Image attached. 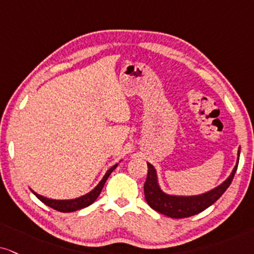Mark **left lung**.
<instances>
[{
	"label": "left lung",
	"mask_w": 254,
	"mask_h": 254,
	"mask_svg": "<svg viewBox=\"0 0 254 254\" xmlns=\"http://www.w3.org/2000/svg\"><path fill=\"white\" fill-rule=\"evenodd\" d=\"M239 155L240 147L238 149L237 164L226 180L223 181L219 186L214 187L211 190H207V192L201 194H196V195H177V194H168L164 192L160 184H159L158 173H156L154 166L147 162L148 174H147L146 183L143 185L147 203L154 211L167 215L170 218H189L200 213L203 209L213 205L225 193V190L228 189V186L232 183L234 174H236L238 164H239Z\"/></svg>",
	"instance_id": "left-lung-1"
}]
</instances>
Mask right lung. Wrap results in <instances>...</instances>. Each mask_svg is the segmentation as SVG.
<instances>
[{"label":"right lung","mask_w":254,"mask_h":254,"mask_svg":"<svg viewBox=\"0 0 254 254\" xmlns=\"http://www.w3.org/2000/svg\"><path fill=\"white\" fill-rule=\"evenodd\" d=\"M117 167H118V164L112 166V167L109 168L107 172H106V174L103 175L101 181H100V183L96 185V186L94 187L92 190H90V192L84 194V195L79 196V198L56 200V199L47 198V196L41 195V194H37L36 192H34L33 190H30L35 194L37 198H39L43 203H46V205L49 206V207L56 209V211L64 212V213H68V212H75V211H77V209L84 208V207H87V206L92 205V203L95 201L96 199H98V196L100 195V193H101V190L103 189V186H105V183L107 181L108 177Z\"/></svg>","instance_id":"add662e5"}]
</instances>
